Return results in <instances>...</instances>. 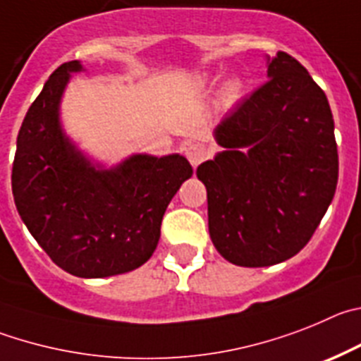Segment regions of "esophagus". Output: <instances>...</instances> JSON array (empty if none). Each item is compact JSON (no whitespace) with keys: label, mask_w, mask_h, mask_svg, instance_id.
<instances>
[{"label":"esophagus","mask_w":361,"mask_h":361,"mask_svg":"<svg viewBox=\"0 0 361 361\" xmlns=\"http://www.w3.org/2000/svg\"><path fill=\"white\" fill-rule=\"evenodd\" d=\"M185 157L188 158V161L192 164V167H197V165L201 164V161L207 158V147H204L203 144H188L185 145Z\"/></svg>","instance_id":"obj_1"}]
</instances>
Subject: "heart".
<instances>
[{"instance_id":"b5f03b06","label":"heart","mask_w":361,"mask_h":361,"mask_svg":"<svg viewBox=\"0 0 361 361\" xmlns=\"http://www.w3.org/2000/svg\"><path fill=\"white\" fill-rule=\"evenodd\" d=\"M241 90H243L241 80H237V79L230 80V82L225 86V90H223V104H225V106H232V104L239 99V95H241Z\"/></svg>"}]
</instances>
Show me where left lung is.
Wrapping results in <instances>:
<instances>
[{
    "label": "left lung",
    "mask_w": 361,
    "mask_h": 361,
    "mask_svg": "<svg viewBox=\"0 0 361 361\" xmlns=\"http://www.w3.org/2000/svg\"><path fill=\"white\" fill-rule=\"evenodd\" d=\"M225 151L197 167L209 230L228 262L261 268L310 243L338 183L334 120L326 93L286 51L268 80L221 120Z\"/></svg>",
    "instance_id": "1"
}]
</instances>
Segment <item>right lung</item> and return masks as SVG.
<instances>
[{"label": "right lung", "mask_w": 361, "mask_h": 361, "mask_svg": "<svg viewBox=\"0 0 361 361\" xmlns=\"http://www.w3.org/2000/svg\"><path fill=\"white\" fill-rule=\"evenodd\" d=\"M79 61L61 64L28 108L12 164L23 223L48 257L82 279L111 277L149 261L165 209L192 167L180 154H135L97 171L59 126V102Z\"/></svg>", "instance_id": "obj_1"}]
</instances>
